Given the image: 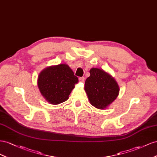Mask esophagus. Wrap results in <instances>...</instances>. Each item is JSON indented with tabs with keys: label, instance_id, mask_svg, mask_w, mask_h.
Wrapping results in <instances>:
<instances>
[{
	"label": "esophagus",
	"instance_id": "obj_1",
	"mask_svg": "<svg viewBox=\"0 0 157 157\" xmlns=\"http://www.w3.org/2000/svg\"><path fill=\"white\" fill-rule=\"evenodd\" d=\"M84 80H85V78L84 77H81V78H79V81L80 82H84Z\"/></svg>",
	"mask_w": 157,
	"mask_h": 157
}]
</instances>
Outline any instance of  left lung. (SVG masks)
<instances>
[{
    "instance_id": "8db88e82",
    "label": "left lung",
    "mask_w": 157,
    "mask_h": 157,
    "mask_svg": "<svg viewBox=\"0 0 157 157\" xmlns=\"http://www.w3.org/2000/svg\"><path fill=\"white\" fill-rule=\"evenodd\" d=\"M90 76L85 83V91L92 106L98 109H106L119 95L120 88L109 73L100 68H92Z\"/></svg>"
}]
</instances>
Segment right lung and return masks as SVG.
Wrapping results in <instances>:
<instances>
[{
	"mask_svg": "<svg viewBox=\"0 0 157 157\" xmlns=\"http://www.w3.org/2000/svg\"><path fill=\"white\" fill-rule=\"evenodd\" d=\"M78 82V78L66 64L47 67L40 72L37 79L41 95L52 105H59L68 100Z\"/></svg>",
	"mask_w": 157,
	"mask_h": 157,
	"instance_id": "right-lung-1",
	"label": "right lung"
}]
</instances>
